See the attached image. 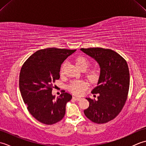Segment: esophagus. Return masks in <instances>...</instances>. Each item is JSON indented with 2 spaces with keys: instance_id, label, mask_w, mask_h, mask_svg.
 I'll list each match as a JSON object with an SVG mask.
<instances>
[{
  "instance_id": "34e87169",
  "label": "esophagus",
  "mask_w": 146,
  "mask_h": 146,
  "mask_svg": "<svg viewBox=\"0 0 146 146\" xmlns=\"http://www.w3.org/2000/svg\"><path fill=\"white\" fill-rule=\"evenodd\" d=\"M73 100H76V101H79V100H81L82 98L78 97H73Z\"/></svg>"
}]
</instances>
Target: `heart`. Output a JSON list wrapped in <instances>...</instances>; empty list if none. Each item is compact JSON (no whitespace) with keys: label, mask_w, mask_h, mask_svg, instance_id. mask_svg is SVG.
Segmentation results:
<instances>
[{"label":"heart","mask_w":146,"mask_h":146,"mask_svg":"<svg viewBox=\"0 0 146 146\" xmlns=\"http://www.w3.org/2000/svg\"><path fill=\"white\" fill-rule=\"evenodd\" d=\"M75 64L76 66L80 70H86V68H87L89 65H90V62L87 60V59L85 58V57L83 56H79L76 58L75 60ZM61 68V73L62 74L63 71V66ZM100 74L101 71L100 68H92V69L90 70L87 73H86V76L88 79V80L92 83H95L97 82L99 80L100 77ZM70 90L73 93V94L75 95H80L82 94V92L85 90L86 88V83L82 81V80H74L72 82H71L69 86Z\"/></svg>","instance_id":"1"}]
</instances>
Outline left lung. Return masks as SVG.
Returning <instances> with one entry per match:
<instances>
[{"instance_id": "8db88e82", "label": "left lung", "mask_w": 146, "mask_h": 146, "mask_svg": "<svg viewBox=\"0 0 146 146\" xmlns=\"http://www.w3.org/2000/svg\"><path fill=\"white\" fill-rule=\"evenodd\" d=\"M80 50L97 61L101 71L97 86L92 91V94H98L97 100L86 98L89 107L84 113L95 123H106L120 113L126 102L130 84L127 63L110 49L91 48Z\"/></svg>"}]
</instances>
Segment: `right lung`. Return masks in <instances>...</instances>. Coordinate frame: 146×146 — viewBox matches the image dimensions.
<instances>
[{"label":"right lung","instance_id":"add662e5","mask_svg":"<svg viewBox=\"0 0 146 146\" xmlns=\"http://www.w3.org/2000/svg\"><path fill=\"white\" fill-rule=\"evenodd\" d=\"M76 50L56 48L41 49L24 63L19 75V90L30 113L40 122L52 125L64 116L66 104L72 95L67 92L55 98L53 83L60 78L61 64Z\"/></svg>","mask_w":146,"mask_h":146}]
</instances>
